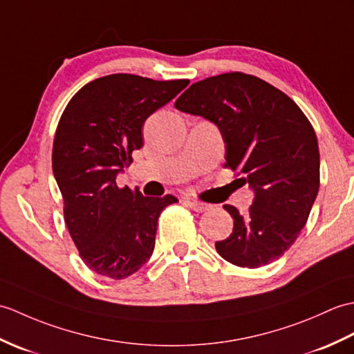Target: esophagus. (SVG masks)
<instances>
[{
    "mask_svg": "<svg viewBox=\"0 0 354 354\" xmlns=\"http://www.w3.org/2000/svg\"><path fill=\"white\" fill-rule=\"evenodd\" d=\"M185 203H186V206L187 207H191L192 210H195V212H204L207 209V204H204V203H201V201H195V200H185Z\"/></svg>",
    "mask_w": 354,
    "mask_h": 354,
    "instance_id": "obj_1",
    "label": "esophagus"
}]
</instances>
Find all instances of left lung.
<instances>
[{"mask_svg":"<svg viewBox=\"0 0 354 354\" xmlns=\"http://www.w3.org/2000/svg\"><path fill=\"white\" fill-rule=\"evenodd\" d=\"M176 109L215 122L225 142L224 168L254 189L245 215L233 218L230 236L215 242L223 259L241 268L277 261L308 223L319 189V150L312 124L286 93L262 78L227 73L189 86Z\"/></svg>","mask_w":354,"mask_h":354,"instance_id":"1","label":"left lung"}]
</instances>
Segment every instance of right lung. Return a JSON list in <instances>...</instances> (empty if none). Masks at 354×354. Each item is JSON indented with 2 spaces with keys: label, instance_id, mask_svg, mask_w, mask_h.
Masks as SVG:
<instances>
[{
  "label": "right lung",
  "instance_id": "right-lung-1",
  "mask_svg": "<svg viewBox=\"0 0 354 354\" xmlns=\"http://www.w3.org/2000/svg\"><path fill=\"white\" fill-rule=\"evenodd\" d=\"M189 80L157 82L133 74L100 77L78 91L62 113L53 142V172L64 197V216L88 268L121 280L150 261L157 219L177 198L144 197L120 187L144 145L142 125Z\"/></svg>",
  "mask_w": 354,
  "mask_h": 354
}]
</instances>
